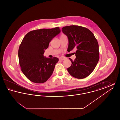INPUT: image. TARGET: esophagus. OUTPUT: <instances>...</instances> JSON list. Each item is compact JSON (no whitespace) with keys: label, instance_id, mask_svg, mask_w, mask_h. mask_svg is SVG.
<instances>
[{"label":"esophagus","instance_id":"34e87169","mask_svg":"<svg viewBox=\"0 0 120 120\" xmlns=\"http://www.w3.org/2000/svg\"><path fill=\"white\" fill-rule=\"evenodd\" d=\"M65 58L63 57H60L59 58V60L60 61H63V60H65Z\"/></svg>","mask_w":120,"mask_h":120}]
</instances>
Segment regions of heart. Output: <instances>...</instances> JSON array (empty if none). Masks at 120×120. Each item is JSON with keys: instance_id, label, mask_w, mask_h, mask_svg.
Instances as JSON below:
<instances>
[{"instance_id": "obj_1", "label": "heart", "mask_w": 120, "mask_h": 120, "mask_svg": "<svg viewBox=\"0 0 120 120\" xmlns=\"http://www.w3.org/2000/svg\"><path fill=\"white\" fill-rule=\"evenodd\" d=\"M63 35H63H63H61V36H63Z\"/></svg>"}]
</instances>
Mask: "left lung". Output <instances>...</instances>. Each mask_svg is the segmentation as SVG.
Here are the masks:
<instances>
[{
	"label": "left lung",
	"instance_id": "left-lung-1",
	"mask_svg": "<svg viewBox=\"0 0 120 120\" xmlns=\"http://www.w3.org/2000/svg\"><path fill=\"white\" fill-rule=\"evenodd\" d=\"M63 33L68 40V51L76 49L74 61L69 58L71 65L68 68L69 74L78 79L89 75L95 68L99 60V46L96 39L90 30L78 26L62 28Z\"/></svg>",
	"mask_w": 120,
	"mask_h": 120
}]
</instances>
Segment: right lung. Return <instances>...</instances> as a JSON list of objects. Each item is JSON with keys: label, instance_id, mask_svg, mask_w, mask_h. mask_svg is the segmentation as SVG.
Segmentation results:
<instances>
[{"label": "right lung", "instance_id": "1", "mask_svg": "<svg viewBox=\"0 0 120 120\" xmlns=\"http://www.w3.org/2000/svg\"><path fill=\"white\" fill-rule=\"evenodd\" d=\"M61 32L59 27L31 31L23 38L18 50L22 71L33 82L43 83L51 76L58 58L44 56L50 41Z\"/></svg>", "mask_w": 120, "mask_h": 120}]
</instances>
